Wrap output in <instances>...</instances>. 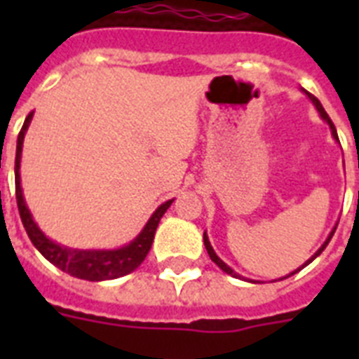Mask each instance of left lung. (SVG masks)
<instances>
[{"label":"left lung","mask_w":359,"mask_h":359,"mask_svg":"<svg viewBox=\"0 0 359 359\" xmlns=\"http://www.w3.org/2000/svg\"><path fill=\"white\" fill-rule=\"evenodd\" d=\"M302 91H304V89H302ZM304 93H306L307 97H309V100H311V102H313V106H315V108H317V111H318V114H320V117H323V119L326 121V123H328L330 130H332V135H334V140H335V141H339V137H337V130H335L334 123H332V119H330V117H328V114H326V111H324L323 104L318 102V98H317V97H313L311 93H307V91H304ZM335 229H337V227H334V229H332V233H330V235H328V238L324 240V244L320 245V248H318V250H317V253H315V255H313L311 259H307V261L304 262V264H302L300 268H296L294 272H290L289 276H285V278H290V276H294L296 272H300L302 268H306L307 264H309V262H313V261H315V259H317V257L320 255V253H323V251H324V248H326V245H328V242H330V240H332V236H334ZM203 242H205V248H207L208 255H210V259H212V262H216V264H218V266L222 268V270H224L225 273H229V276H233V278L244 279V278H242V276H240V273H236L235 270H233V268H231V266H227V264H225V262L222 261V259H219L218 255H216V251H214V248H212V245H210V240H208V236H207V231H205V233H203ZM285 278H279V279H285ZM245 281H251V283H255V281H253V279H245Z\"/></svg>","instance_id":"left-lung-1"}]
</instances>
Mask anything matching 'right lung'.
<instances>
[{"label":"right lung","mask_w":359,"mask_h":359,"mask_svg":"<svg viewBox=\"0 0 359 359\" xmlns=\"http://www.w3.org/2000/svg\"><path fill=\"white\" fill-rule=\"evenodd\" d=\"M33 119L31 111L24 121V126L20 130L18 141H16V160H14V180H16V203H18V212L22 218V224L25 227V233L29 236L36 250L41 251L42 257H46L53 266L59 270L70 273L78 279H87V281H106V279L123 278L126 273L134 272L141 262L145 261L147 253L151 250L154 233L160 224V219L165 214L171 203L175 199L162 203L160 207L152 212L145 227L135 236L130 244L121 245L117 250H74L67 245L57 244L55 240L48 238L41 231L33 219V214L25 205L24 191H22V180H20V160H22V147H24L25 132L29 128V123Z\"/></svg>","instance_id":"right-lung-1"}]
</instances>
